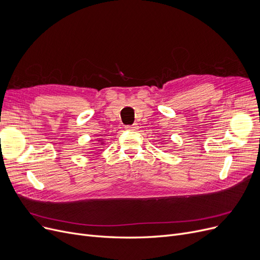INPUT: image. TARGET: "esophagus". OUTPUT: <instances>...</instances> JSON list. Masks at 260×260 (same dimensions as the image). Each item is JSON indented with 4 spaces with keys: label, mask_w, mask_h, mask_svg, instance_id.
Masks as SVG:
<instances>
[{
    "label": "esophagus",
    "mask_w": 260,
    "mask_h": 260,
    "mask_svg": "<svg viewBox=\"0 0 260 260\" xmlns=\"http://www.w3.org/2000/svg\"><path fill=\"white\" fill-rule=\"evenodd\" d=\"M125 128H126L127 131H137V129H138V126H137V124H133V125H126Z\"/></svg>",
    "instance_id": "1"
}]
</instances>
